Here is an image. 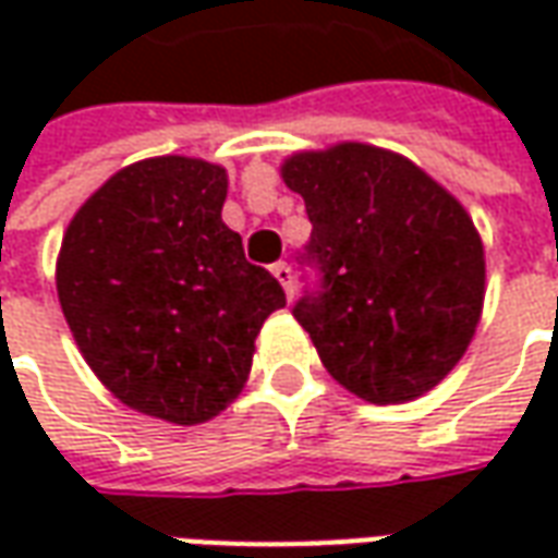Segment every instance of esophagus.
<instances>
[{"label": "esophagus", "mask_w": 558, "mask_h": 558, "mask_svg": "<svg viewBox=\"0 0 558 558\" xmlns=\"http://www.w3.org/2000/svg\"><path fill=\"white\" fill-rule=\"evenodd\" d=\"M271 275H275V280L283 287L287 299H292V268L287 266V263H275V266H271Z\"/></svg>", "instance_id": "34e87169"}]
</instances>
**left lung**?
Listing matches in <instances>:
<instances>
[{
    "label": "left lung",
    "mask_w": 558,
    "mask_h": 558,
    "mask_svg": "<svg viewBox=\"0 0 558 558\" xmlns=\"http://www.w3.org/2000/svg\"><path fill=\"white\" fill-rule=\"evenodd\" d=\"M280 179L314 223L323 292L292 316L326 371L367 403H407L463 359L484 311V242L418 163L371 143L292 151Z\"/></svg>",
    "instance_id": "obj_1"
}]
</instances>
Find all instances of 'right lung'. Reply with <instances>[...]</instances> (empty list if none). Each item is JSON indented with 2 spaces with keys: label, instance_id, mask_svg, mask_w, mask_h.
I'll return each mask as SVG.
<instances>
[{
  "label": "right lung",
  "instance_id": "1",
  "mask_svg": "<svg viewBox=\"0 0 558 558\" xmlns=\"http://www.w3.org/2000/svg\"><path fill=\"white\" fill-rule=\"evenodd\" d=\"M227 170L187 155L128 163L77 208L56 256L62 314L128 410L194 427L242 395L254 340L287 299L220 211Z\"/></svg>",
  "mask_w": 558,
  "mask_h": 558
}]
</instances>
